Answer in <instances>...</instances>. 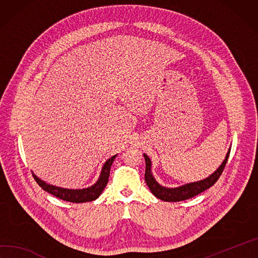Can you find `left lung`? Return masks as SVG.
Instances as JSON below:
<instances>
[{
    "instance_id": "1",
    "label": "left lung",
    "mask_w": 258,
    "mask_h": 258,
    "mask_svg": "<svg viewBox=\"0 0 258 258\" xmlns=\"http://www.w3.org/2000/svg\"><path fill=\"white\" fill-rule=\"evenodd\" d=\"M230 153V147L225 155L224 160L221 162V165L218 167L216 171H214L212 174H211L209 177L196 181V182H190V183H186L177 187H166L159 184L156 179L154 178L152 174V162L151 159L147 154H143L145 157V162H146V171H145V181L146 184L148 185L149 189L151 192L159 200L165 201V202H181L191 199L201 192L205 191L206 189L210 188L211 186L214 185L215 182L218 180L220 175L222 174L224 167L227 162V158Z\"/></svg>"
}]
</instances>
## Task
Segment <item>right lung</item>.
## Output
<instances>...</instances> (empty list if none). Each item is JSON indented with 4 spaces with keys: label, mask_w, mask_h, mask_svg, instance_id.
Listing matches in <instances>:
<instances>
[{
    "label": "right lung",
    "mask_w": 258,
    "mask_h": 258,
    "mask_svg": "<svg viewBox=\"0 0 258 258\" xmlns=\"http://www.w3.org/2000/svg\"><path fill=\"white\" fill-rule=\"evenodd\" d=\"M116 156H117V154L111 156L109 159H107L105 161V163L102 167L100 177L95 184L89 186V187H86V188H82V189L62 188V187L51 185V184L46 183L42 179H40L37 175L34 174V172H32V173H33V176H34L35 180L37 181V183L42 187V189H44L45 191L51 194L52 196H54L62 201H67L70 203H77V204L78 203H86V202H91V201L97 200L101 196L103 190L105 189V187L109 181L110 169H111V166H112V163Z\"/></svg>",
    "instance_id": "1"
}]
</instances>
